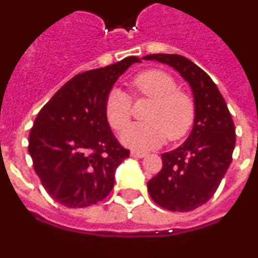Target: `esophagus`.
I'll return each mask as SVG.
<instances>
[{"mask_svg": "<svg viewBox=\"0 0 258 258\" xmlns=\"http://www.w3.org/2000/svg\"><path fill=\"white\" fill-rule=\"evenodd\" d=\"M131 156H134V158H145V156H148V153L146 151H131Z\"/></svg>", "mask_w": 258, "mask_h": 258, "instance_id": "esophagus-1", "label": "esophagus"}]
</instances>
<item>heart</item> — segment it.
Here are the masks:
<instances>
[{
    "label": "heart",
    "mask_w": 258,
    "mask_h": 258,
    "mask_svg": "<svg viewBox=\"0 0 258 258\" xmlns=\"http://www.w3.org/2000/svg\"><path fill=\"white\" fill-rule=\"evenodd\" d=\"M135 94L153 100L146 113L148 122L127 127L121 136L123 145L131 149L158 148L165 141L179 140L192 128L196 105L189 94L178 90L177 81L160 70L137 74L131 81ZM105 117L115 131H121L131 119V100L119 89H113L105 100Z\"/></svg>",
    "instance_id": "b5f03b06"
}]
</instances>
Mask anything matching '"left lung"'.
I'll use <instances>...</instances> for the list:
<instances>
[{
  "instance_id": "left-lung-1",
  "label": "left lung",
  "mask_w": 258,
  "mask_h": 258,
  "mask_svg": "<svg viewBox=\"0 0 258 258\" xmlns=\"http://www.w3.org/2000/svg\"><path fill=\"white\" fill-rule=\"evenodd\" d=\"M143 59L173 67L189 84L196 118L188 139L162 154L163 168L148 182L151 199L169 211L186 213L208 202L232 163L235 127L228 105L211 78L179 54H149Z\"/></svg>"
}]
</instances>
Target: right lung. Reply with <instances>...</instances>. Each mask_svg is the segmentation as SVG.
Wrapping results in <instances>:
<instances>
[{
	"mask_svg": "<svg viewBox=\"0 0 258 258\" xmlns=\"http://www.w3.org/2000/svg\"><path fill=\"white\" fill-rule=\"evenodd\" d=\"M117 63L83 72L67 81L40 109L29 135V154L43 187L67 208L104 200L114 186L118 165L130 156L110 130L105 100L131 64Z\"/></svg>",
	"mask_w": 258,
	"mask_h": 258,
	"instance_id": "obj_1",
	"label": "right lung"
}]
</instances>
